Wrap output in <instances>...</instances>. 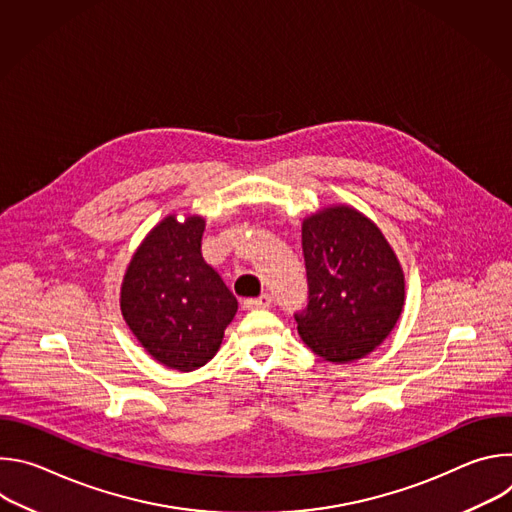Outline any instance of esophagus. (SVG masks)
Returning <instances> with one entry per match:
<instances>
[{
	"label": "esophagus",
	"instance_id": "obj_1",
	"mask_svg": "<svg viewBox=\"0 0 512 512\" xmlns=\"http://www.w3.org/2000/svg\"><path fill=\"white\" fill-rule=\"evenodd\" d=\"M271 302H273V298H271L269 294H261L259 298H249V300H245L243 306H245L247 310H263V308H269Z\"/></svg>",
	"mask_w": 512,
	"mask_h": 512
}]
</instances>
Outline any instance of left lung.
<instances>
[{
  "instance_id": "8db88e82",
  "label": "left lung",
  "mask_w": 512,
  "mask_h": 512,
  "mask_svg": "<svg viewBox=\"0 0 512 512\" xmlns=\"http://www.w3.org/2000/svg\"><path fill=\"white\" fill-rule=\"evenodd\" d=\"M308 304L296 312L308 348L330 362L373 352L395 328L405 277L383 233L350 206H330L302 227Z\"/></svg>"
}]
</instances>
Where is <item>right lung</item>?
I'll return each mask as SVG.
<instances>
[{"mask_svg": "<svg viewBox=\"0 0 512 512\" xmlns=\"http://www.w3.org/2000/svg\"><path fill=\"white\" fill-rule=\"evenodd\" d=\"M204 218L168 216L135 251L121 285V312L158 362L194 371L216 354L237 298L200 253Z\"/></svg>", "mask_w": 512, "mask_h": 512, "instance_id": "right-lung-1", "label": "right lung"}]
</instances>
